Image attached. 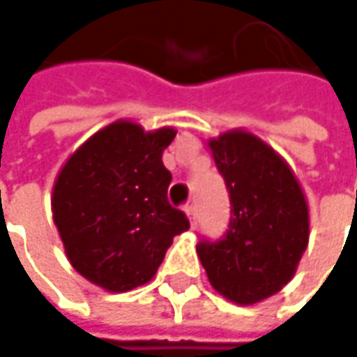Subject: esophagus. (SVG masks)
<instances>
[{
    "mask_svg": "<svg viewBox=\"0 0 357 357\" xmlns=\"http://www.w3.org/2000/svg\"><path fill=\"white\" fill-rule=\"evenodd\" d=\"M185 213H187L191 225L195 227V225H197V211H195V207H192V205H187V207H185Z\"/></svg>",
    "mask_w": 357,
    "mask_h": 357,
    "instance_id": "esophagus-1",
    "label": "esophagus"
}]
</instances>
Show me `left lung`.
I'll return each instance as SVG.
<instances>
[{"mask_svg": "<svg viewBox=\"0 0 357 357\" xmlns=\"http://www.w3.org/2000/svg\"><path fill=\"white\" fill-rule=\"evenodd\" d=\"M225 178L231 217L219 242L197 245L211 287L256 305L291 282L309 243V205L289 162L245 130L207 142Z\"/></svg>", "mask_w": 357, "mask_h": 357, "instance_id": "8db88e82", "label": "left lung"}]
</instances>
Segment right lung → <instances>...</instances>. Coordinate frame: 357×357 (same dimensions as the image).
I'll list each match as a JSON object with an SVG mask.
<instances>
[{"label": "right lung", "mask_w": 357, "mask_h": 357, "mask_svg": "<svg viewBox=\"0 0 357 357\" xmlns=\"http://www.w3.org/2000/svg\"><path fill=\"white\" fill-rule=\"evenodd\" d=\"M174 128L146 132L117 119L64 162L52 187V219L73 268L109 293L150 282L174 236L189 229L170 207L162 152Z\"/></svg>", "instance_id": "obj_1"}]
</instances>
